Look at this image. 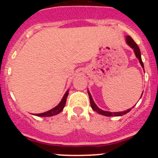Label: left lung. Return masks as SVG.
I'll return each mask as SVG.
<instances>
[{"instance_id": "1", "label": "left lung", "mask_w": 158, "mask_h": 158, "mask_svg": "<svg viewBox=\"0 0 158 158\" xmlns=\"http://www.w3.org/2000/svg\"><path fill=\"white\" fill-rule=\"evenodd\" d=\"M126 41H127V43L128 45H129L131 48L133 49L134 51H135V55H136V57H137V58L139 60V62H140L141 65H142V68H144V65H143V62H142V58H141V51H140V49H139V47H138V45H137L136 43H135V42L134 41L133 39H132L131 36H129V35L127 36ZM88 93H89V100H90V104H91L92 108H93L95 111H96L97 113L100 114V115H105V116H121V115H125V114H127V112H129V111L131 110V108H130V109H127V111H119V112H111V111H103V110H101L100 108H99V107L96 106V104H95L94 101H93V98H92L91 94H90V93H89V91H88ZM142 93H143V92H142ZM141 97H142V96H141Z\"/></svg>"}]
</instances>
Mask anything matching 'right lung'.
<instances>
[{"label": "right lung", "instance_id": "add662e5", "mask_svg": "<svg viewBox=\"0 0 158 158\" xmlns=\"http://www.w3.org/2000/svg\"><path fill=\"white\" fill-rule=\"evenodd\" d=\"M68 94H69V91L67 90L66 93H65V95H64L63 98L62 99V100H61V102H60L59 104H58V106H56V107L52 108V109L50 110V111H46V112H43V113H40V114H36L35 115H37V116H41V117H48V116H53V115H58V113H60L62 110H63L64 107H65Z\"/></svg>", "mask_w": 158, "mask_h": 158}]
</instances>
